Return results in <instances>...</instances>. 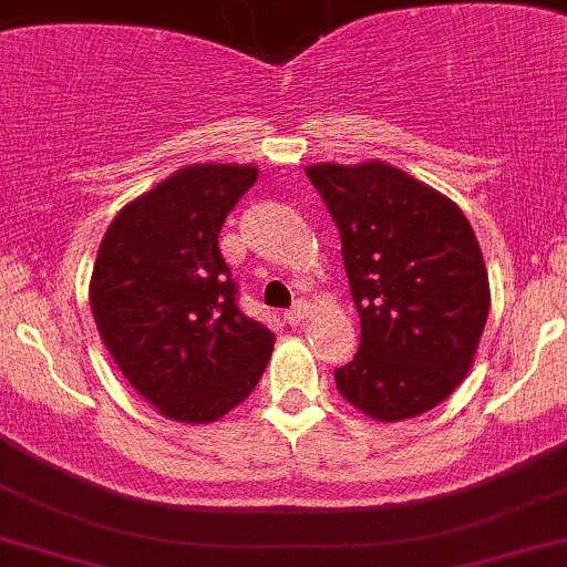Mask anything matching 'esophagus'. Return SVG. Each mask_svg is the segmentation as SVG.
Returning <instances> with one entry per match:
<instances>
[{
	"label": "esophagus",
	"instance_id": "obj_1",
	"mask_svg": "<svg viewBox=\"0 0 567 567\" xmlns=\"http://www.w3.org/2000/svg\"><path fill=\"white\" fill-rule=\"evenodd\" d=\"M307 301H298L293 307L285 312V320H288V326H298V322H303V317H307Z\"/></svg>",
	"mask_w": 567,
	"mask_h": 567
}]
</instances>
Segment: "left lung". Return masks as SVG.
<instances>
[{
	"label": "left lung",
	"instance_id": "left-lung-1",
	"mask_svg": "<svg viewBox=\"0 0 567 567\" xmlns=\"http://www.w3.org/2000/svg\"><path fill=\"white\" fill-rule=\"evenodd\" d=\"M341 236L360 350L339 393L379 422L431 412L460 388L489 315L471 223L444 193L384 161L307 166Z\"/></svg>",
	"mask_w": 567,
	"mask_h": 567
}]
</instances>
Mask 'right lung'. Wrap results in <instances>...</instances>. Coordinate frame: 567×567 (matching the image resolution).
<instances>
[{
  "label": "right lung",
  "mask_w": 567,
  "mask_h": 567,
  "mask_svg": "<svg viewBox=\"0 0 567 567\" xmlns=\"http://www.w3.org/2000/svg\"><path fill=\"white\" fill-rule=\"evenodd\" d=\"M258 166L193 164L110 223L91 274L99 336L128 384L161 414L204 425L239 406L264 377L274 333L236 303L217 247Z\"/></svg>",
  "instance_id": "1"
}]
</instances>
